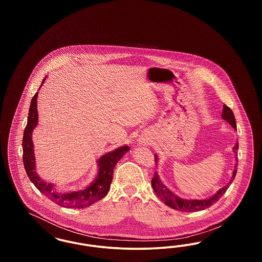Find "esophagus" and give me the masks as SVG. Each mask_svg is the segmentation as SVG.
<instances>
[{"mask_svg": "<svg viewBox=\"0 0 262 262\" xmlns=\"http://www.w3.org/2000/svg\"><path fill=\"white\" fill-rule=\"evenodd\" d=\"M138 141H139L138 143H139L140 145H145V141H143V140H138Z\"/></svg>", "mask_w": 262, "mask_h": 262, "instance_id": "34e87169", "label": "esophagus"}]
</instances>
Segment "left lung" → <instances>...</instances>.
<instances>
[{
	"mask_svg": "<svg viewBox=\"0 0 262 262\" xmlns=\"http://www.w3.org/2000/svg\"><path fill=\"white\" fill-rule=\"evenodd\" d=\"M222 118L224 119L226 122H228L230 125H232L235 129H237L236 119H235L234 113L226 105H223ZM233 149H234V152H237V150L238 149V143L237 142L236 143V145L233 147ZM154 156H155V160L157 162L158 161V156L156 154ZM236 160H237V156H236ZM237 164V163L235 164V170L233 172V176L230 180V183L228 185H226L224 187L220 188L214 195H212L208 199H204V200H184V199L178 196L176 193L172 192L168 187L163 184L162 181L160 180L159 176L157 174L156 172H155V174H154V177L151 181V185L153 187V190L157 194V196L160 198V200H163L164 203L166 205H168L169 207L182 212L200 211V210H203V209H206V208L210 207L216 201H218L222 198V195L228 189L230 184L233 182V180L236 177Z\"/></svg>",
	"mask_w": 262,
	"mask_h": 262,
	"instance_id": "8db88e82",
	"label": "left lung"
}]
</instances>
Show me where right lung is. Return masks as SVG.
I'll return each mask as SVG.
<instances>
[{
  "label": "right lung",
  "instance_id": "obj_1",
  "mask_svg": "<svg viewBox=\"0 0 262 262\" xmlns=\"http://www.w3.org/2000/svg\"><path fill=\"white\" fill-rule=\"evenodd\" d=\"M46 77L43 79L42 85L44 84ZM37 96L38 92H36L31 100L28 111L27 124L25 126L23 138V158L25 172L29 180L34 184L35 187H37L38 190L56 204L66 208L75 209L88 207L92 205L94 202L102 200L108 193L112 183L114 168L125 153L129 151V147L127 145H125L101 156L97 160V174L93 182L88 187L75 191H60L55 185L48 184L45 181L41 180L36 173L32 132L38 123Z\"/></svg>",
  "mask_w": 262,
  "mask_h": 262
}]
</instances>
